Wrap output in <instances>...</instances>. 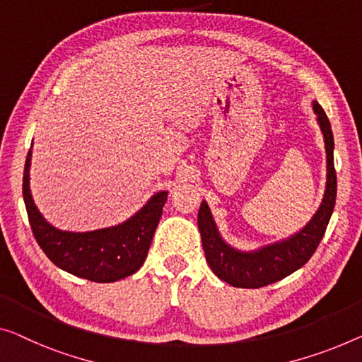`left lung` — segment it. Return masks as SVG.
Here are the masks:
<instances>
[{
	"label": "left lung",
	"mask_w": 362,
	"mask_h": 362,
	"mask_svg": "<svg viewBox=\"0 0 362 362\" xmlns=\"http://www.w3.org/2000/svg\"><path fill=\"white\" fill-rule=\"evenodd\" d=\"M312 109L315 112L325 141L327 185L319 209L304 228L283 240L263 245L257 250L244 252L229 245L223 239L208 203L202 202L198 211V229L202 234L206 262L216 276L234 288H263L289 276L310 260L325 234L337 199V172L333 164L335 143L325 110L317 100L312 102Z\"/></svg>",
	"instance_id": "1"
}]
</instances>
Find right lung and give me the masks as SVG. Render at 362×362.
I'll list each match as a JSON object with an SVG mask.
<instances>
[{"label":"right lung","mask_w":362,"mask_h":362,"mask_svg":"<svg viewBox=\"0 0 362 362\" xmlns=\"http://www.w3.org/2000/svg\"><path fill=\"white\" fill-rule=\"evenodd\" d=\"M30 159L32 149L25 159L23 197L32 233L43 253L58 268L95 283H113L136 273L146 260L169 192L154 193L141 209L117 226L88 233L62 230L35 206L29 183Z\"/></svg>","instance_id":"obj_1"}]
</instances>
